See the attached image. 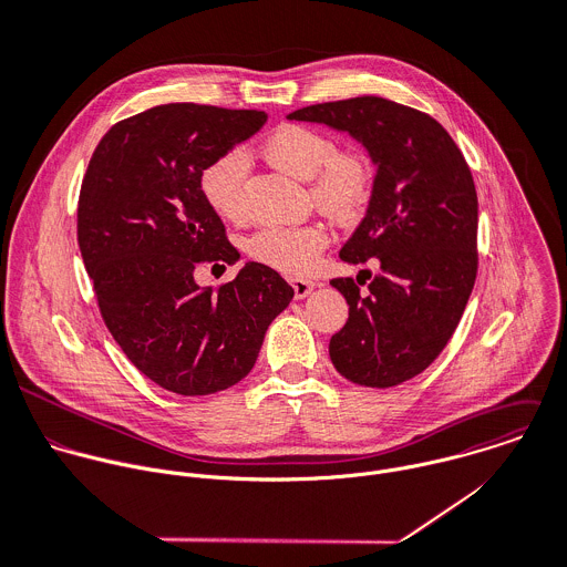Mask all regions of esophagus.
<instances>
[{
  "mask_svg": "<svg viewBox=\"0 0 567 567\" xmlns=\"http://www.w3.org/2000/svg\"><path fill=\"white\" fill-rule=\"evenodd\" d=\"M291 287H293L296 298L300 300V298H307V296L311 293V289L316 287V282H313V280H307V278H293V280H291Z\"/></svg>",
  "mask_w": 567,
  "mask_h": 567,
  "instance_id": "34e87169",
  "label": "esophagus"
}]
</instances>
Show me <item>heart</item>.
<instances>
[{"label": "heart", "instance_id": "b5f03b06", "mask_svg": "<svg viewBox=\"0 0 567 567\" xmlns=\"http://www.w3.org/2000/svg\"><path fill=\"white\" fill-rule=\"evenodd\" d=\"M265 156L280 169L311 181L313 200L336 214L351 216L367 200L371 185V169L362 154L340 152L336 141L320 130L287 123L276 127L265 145ZM249 169V156L234 147L209 161L198 187L214 214L234 220L243 214V181ZM329 245V229L322 223L274 225L256 231L249 243V256L276 271L302 276L311 271L318 256Z\"/></svg>", "mask_w": 567, "mask_h": 567}]
</instances>
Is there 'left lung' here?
Here are the masks:
<instances>
[{
  "label": "left lung",
  "mask_w": 567,
  "mask_h": 567,
  "mask_svg": "<svg viewBox=\"0 0 567 567\" xmlns=\"http://www.w3.org/2000/svg\"><path fill=\"white\" fill-rule=\"evenodd\" d=\"M289 118L349 132L378 167L367 216L340 258H373L380 271L369 296L353 278L331 280L349 320L329 355L360 386H398L437 360L473 293L480 207L471 167L431 114L382 96L316 103Z\"/></svg>",
  "instance_id": "left-lung-1"
}]
</instances>
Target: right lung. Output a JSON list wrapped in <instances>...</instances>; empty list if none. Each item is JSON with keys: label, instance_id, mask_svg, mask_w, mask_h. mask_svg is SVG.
Returning a JSON list of instances; mask_svg holds the SVG:
<instances>
[{"label": "right lung", "instance_id": "right-lung-1", "mask_svg": "<svg viewBox=\"0 0 567 567\" xmlns=\"http://www.w3.org/2000/svg\"><path fill=\"white\" fill-rule=\"evenodd\" d=\"M265 121L260 110L156 105L114 123L87 163L76 240L101 318L127 360L165 391L209 395L240 382L293 298L260 262L216 289L194 282L196 265L238 258L198 176Z\"/></svg>", "mask_w": 567, "mask_h": 567}]
</instances>
